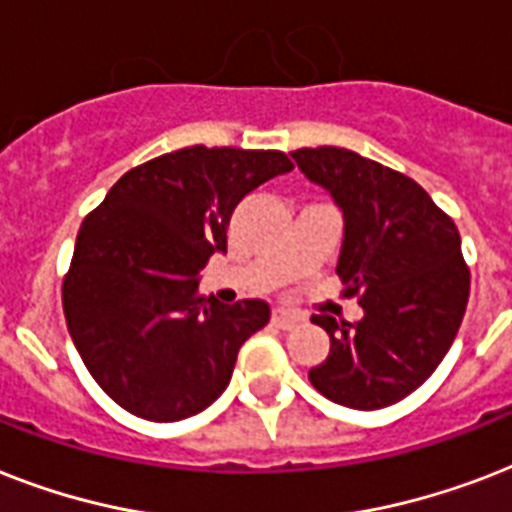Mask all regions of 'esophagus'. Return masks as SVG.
I'll use <instances>...</instances> for the list:
<instances>
[{"mask_svg":"<svg viewBox=\"0 0 512 512\" xmlns=\"http://www.w3.org/2000/svg\"><path fill=\"white\" fill-rule=\"evenodd\" d=\"M271 321L279 329H295L297 324H303L305 319L295 311H284V308H276V311H273V316H271Z\"/></svg>","mask_w":512,"mask_h":512,"instance_id":"esophagus-1","label":"esophagus"}]
</instances>
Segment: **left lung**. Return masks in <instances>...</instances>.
I'll use <instances>...</instances> for the list:
<instances>
[{"label":"left lung","mask_w":512,"mask_h":512,"mask_svg":"<svg viewBox=\"0 0 512 512\" xmlns=\"http://www.w3.org/2000/svg\"><path fill=\"white\" fill-rule=\"evenodd\" d=\"M311 183L342 212L337 276L364 319L327 329L329 356L308 380L335 404L372 412L417 390L452 348L470 295L460 231L422 185L335 146L292 151Z\"/></svg>","instance_id":"1"}]
</instances>
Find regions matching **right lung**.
Masks as SVG:
<instances>
[{"label":"right lung","instance_id":"1","mask_svg":"<svg viewBox=\"0 0 512 512\" xmlns=\"http://www.w3.org/2000/svg\"><path fill=\"white\" fill-rule=\"evenodd\" d=\"M289 170L281 151L180 148L119 177L84 217L63 313L84 366L122 409L177 422L228 388L271 308L204 300L199 273L225 252L236 204Z\"/></svg>","mask_w":512,"mask_h":512}]
</instances>
